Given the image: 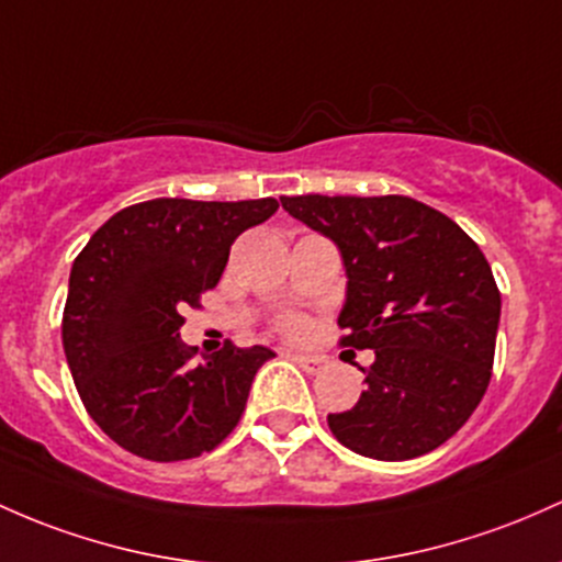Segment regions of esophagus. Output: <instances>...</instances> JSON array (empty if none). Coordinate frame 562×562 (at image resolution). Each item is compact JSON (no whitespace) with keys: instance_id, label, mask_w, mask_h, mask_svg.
Masks as SVG:
<instances>
[{"instance_id":"1","label":"esophagus","mask_w":562,"mask_h":562,"mask_svg":"<svg viewBox=\"0 0 562 562\" xmlns=\"http://www.w3.org/2000/svg\"><path fill=\"white\" fill-rule=\"evenodd\" d=\"M285 355L291 357V360L299 362V366L304 368L306 373H312V375L323 371L325 362H328V360H325V357H317V355H301V351H285Z\"/></svg>"}]
</instances>
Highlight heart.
I'll return each instance as SVG.
<instances>
[{
    "mask_svg": "<svg viewBox=\"0 0 562 562\" xmlns=\"http://www.w3.org/2000/svg\"><path fill=\"white\" fill-rule=\"evenodd\" d=\"M280 330L291 333V336H295V333L304 330V319L299 317V314H288V317L280 319Z\"/></svg>",
    "mask_w": 562,
    "mask_h": 562,
    "instance_id": "obj_1",
    "label": "heart"
}]
</instances>
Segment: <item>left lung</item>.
Instances as JSON below:
<instances>
[{
	"mask_svg": "<svg viewBox=\"0 0 562 562\" xmlns=\"http://www.w3.org/2000/svg\"><path fill=\"white\" fill-rule=\"evenodd\" d=\"M338 245L347 269L344 347L373 349L366 392L328 427L349 451L405 461L467 424L491 381L502 293L477 243L411 196H280Z\"/></svg>",
	"mask_w": 562,
	"mask_h": 562,
	"instance_id": "left-lung-1",
	"label": "left lung"
}]
</instances>
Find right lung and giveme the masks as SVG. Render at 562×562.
<instances>
[{"label": "right lung", "instance_id": "1", "mask_svg": "<svg viewBox=\"0 0 562 562\" xmlns=\"http://www.w3.org/2000/svg\"><path fill=\"white\" fill-rule=\"evenodd\" d=\"M280 202H138L114 213L74 258L64 351L90 418L120 448L183 461L229 437L267 347L224 349L194 362L183 312L218 285L232 243Z\"/></svg>", "mask_w": 562, "mask_h": 562}]
</instances>
